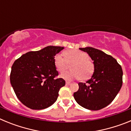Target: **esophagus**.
Here are the masks:
<instances>
[{"label":"esophagus","mask_w":131,"mask_h":131,"mask_svg":"<svg viewBox=\"0 0 131 131\" xmlns=\"http://www.w3.org/2000/svg\"><path fill=\"white\" fill-rule=\"evenodd\" d=\"M66 84H67V85H69V84H71V83L70 82H68V81H66Z\"/></svg>","instance_id":"obj_1"}]
</instances>
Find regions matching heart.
Segmentation results:
<instances>
[{"label": "heart", "instance_id": "b5f03b06", "mask_svg": "<svg viewBox=\"0 0 131 131\" xmlns=\"http://www.w3.org/2000/svg\"><path fill=\"white\" fill-rule=\"evenodd\" d=\"M54 65L58 71L62 72L66 70L71 64V71L63 72L61 77L66 80L81 79L86 80L91 77L94 70L93 62L89 58L86 52L79 50H68L65 54L59 53L54 56Z\"/></svg>", "mask_w": 131, "mask_h": 131}]
</instances>
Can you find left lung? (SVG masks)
Listing matches in <instances>:
<instances>
[{
	"label": "left lung",
	"instance_id": "1",
	"mask_svg": "<svg viewBox=\"0 0 131 131\" xmlns=\"http://www.w3.org/2000/svg\"><path fill=\"white\" fill-rule=\"evenodd\" d=\"M90 56L94 65L91 78L79 83L73 96L79 104L90 110H99L108 106L119 92L123 84L121 66L112 56L92 47L80 48Z\"/></svg>",
	"mask_w": 131,
	"mask_h": 131
}]
</instances>
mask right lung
<instances>
[{
  "label": "right lung",
  "instance_id": "obj_1",
  "mask_svg": "<svg viewBox=\"0 0 131 131\" xmlns=\"http://www.w3.org/2000/svg\"><path fill=\"white\" fill-rule=\"evenodd\" d=\"M63 47L48 46L23 54L12 66L10 83L16 96L32 110L47 108L56 101L66 84L54 65V56Z\"/></svg>",
  "mask_w": 131,
  "mask_h": 131
}]
</instances>
